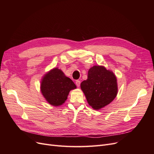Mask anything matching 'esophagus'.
<instances>
[{
	"label": "esophagus",
	"instance_id": "esophagus-1",
	"mask_svg": "<svg viewBox=\"0 0 154 154\" xmlns=\"http://www.w3.org/2000/svg\"><path fill=\"white\" fill-rule=\"evenodd\" d=\"M75 84H76V85H77L78 87H80V80H76Z\"/></svg>",
	"mask_w": 154,
	"mask_h": 154
}]
</instances>
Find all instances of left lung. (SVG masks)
I'll list each match as a JSON object with an SVG mask.
<instances>
[{
  "label": "left lung",
  "mask_w": 154,
  "mask_h": 154,
  "mask_svg": "<svg viewBox=\"0 0 154 154\" xmlns=\"http://www.w3.org/2000/svg\"><path fill=\"white\" fill-rule=\"evenodd\" d=\"M80 88L89 106L95 110H100L116 97L117 77L105 67L94 66L88 70L87 79L80 84Z\"/></svg>",
  "instance_id": "obj_1"
}]
</instances>
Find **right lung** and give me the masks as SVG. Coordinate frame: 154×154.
Returning <instances> with one entry per match:
<instances>
[{"label": "right lung", "instance_id": "add662e5", "mask_svg": "<svg viewBox=\"0 0 154 154\" xmlns=\"http://www.w3.org/2000/svg\"><path fill=\"white\" fill-rule=\"evenodd\" d=\"M77 88L72 80L57 67L48 71L40 82V91L46 101L54 107L66 102L71 90Z\"/></svg>", "mask_w": 154, "mask_h": 154}]
</instances>
